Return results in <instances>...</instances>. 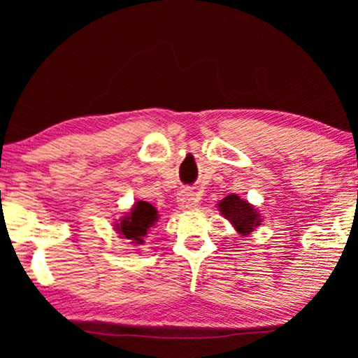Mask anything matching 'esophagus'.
I'll list each match as a JSON object with an SVG mask.
<instances>
[{"label": "esophagus", "mask_w": 358, "mask_h": 358, "mask_svg": "<svg viewBox=\"0 0 358 358\" xmlns=\"http://www.w3.org/2000/svg\"><path fill=\"white\" fill-rule=\"evenodd\" d=\"M178 202L180 203V207L192 208V207H195V205H197L199 199H197V195L192 192V190H184V192L179 194Z\"/></svg>", "instance_id": "34e87169"}]
</instances>
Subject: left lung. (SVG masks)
I'll list each match as a JSON object with an SVG mask.
<instances>
[{
    "label": "left lung",
    "mask_w": 358,
    "mask_h": 358,
    "mask_svg": "<svg viewBox=\"0 0 358 358\" xmlns=\"http://www.w3.org/2000/svg\"><path fill=\"white\" fill-rule=\"evenodd\" d=\"M218 208L241 236L251 234L254 228L261 224V218H259L256 208L251 203H248L246 200L239 199L236 194H231L223 200H220Z\"/></svg>",
    "instance_id": "left-lung-1"
}]
</instances>
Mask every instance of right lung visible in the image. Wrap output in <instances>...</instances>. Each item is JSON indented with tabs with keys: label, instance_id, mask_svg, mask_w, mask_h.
Wrapping results in <instances>:
<instances>
[{
	"label": "right lung",
	"instance_id": "obj_1",
	"mask_svg": "<svg viewBox=\"0 0 358 358\" xmlns=\"http://www.w3.org/2000/svg\"><path fill=\"white\" fill-rule=\"evenodd\" d=\"M156 220H158V212L153 205L138 200L130 213L122 218L120 223H117L115 229L122 234V238L131 241V244H143V238Z\"/></svg>",
	"mask_w": 358,
	"mask_h": 358
}]
</instances>
